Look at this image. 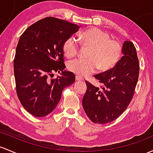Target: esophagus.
Listing matches in <instances>:
<instances>
[{
	"mask_svg": "<svg viewBox=\"0 0 153 153\" xmlns=\"http://www.w3.org/2000/svg\"><path fill=\"white\" fill-rule=\"evenodd\" d=\"M75 80H76L77 81H83V78H81V77L78 76V75H76V77H75Z\"/></svg>",
	"mask_w": 153,
	"mask_h": 153,
	"instance_id": "esophagus-1",
	"label": "esophagus"
}]
</instances>
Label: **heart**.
Returning a JSON list of instances; mask_svg holds the SVG:
<instances>
[{
  "mask_svg": "<svg viewBox=\"0 0 153 153\" xmlns=\"http://www.w3.org/2000/svg\"><path fill=\"white\" fill-rule=\"evenodd\" d=\"M80 39L83 46L89 48L86 60L74 59L68 62L67 68L80 76L92 73L97 68L102 72L108 71L117 64L123 53L122 45L110 39L106 32L100 28H91L81 32ZM79 46L73 36L67 38L63 44V52L67 57L72 58L78 53Z\"/></svg>",
  "mask_w": 153,
  "mask_h": 153,
  "instance_id": "obj_1",
  "label": "heart"
}]
</instances>
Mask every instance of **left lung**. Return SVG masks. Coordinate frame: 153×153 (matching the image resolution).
<instances>
[{"label": "left lung", "instance_id": "1", "mask_svg": "<svg viewBox=\"0 0 153 153\" xmlns=\"http://www.w3.org/2000/svg\"><path fill=\"white\" fill-rule=\"evenodd\" d=\"M123 53L114 68L94 75L102 86L95 87L86 81L87 90L82 105L93 123H111L125 111L133 98L139 74V59L133 42H124Z\"/></svg>", "mask_w": 153, "mask_h": 153}]
</instances>
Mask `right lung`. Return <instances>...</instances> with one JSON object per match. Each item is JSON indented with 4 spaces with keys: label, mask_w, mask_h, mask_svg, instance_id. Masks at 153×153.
I'll return each mask as SVG.
<instances>
[{
    "label": "right lung",
    "mask_w": 153,
    "mask_h": 153,
    "mask_svg": "<svg viewBox=\"0 0 153 153\" xmlns=\"http://www.w3.org/2000/svg\"><path fill=\"white\" fill-rule=\"evenodd\" d=\"M80 27L48 17L28 27L16 48L14 74L17 97L30 114H51L60 101L62 91L75 81L74 73L64 70L63 44ZM60 75L51 78L52 72Z\"/></svg>",
    "instance_id": "1"
}]
</instances>
